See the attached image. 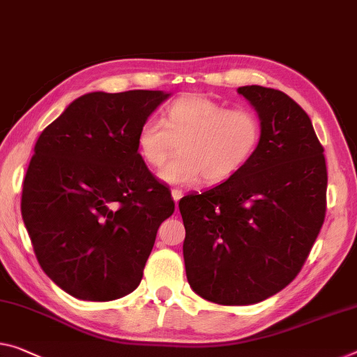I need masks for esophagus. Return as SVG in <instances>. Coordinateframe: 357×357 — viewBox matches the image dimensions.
Instances as JSON below:
<instances>
[{"label":"esophagus","mask_w":357,"mask_h":357,"mask_svg":"<svg viewBox=\"0 0 357 357\" xmlns=\"http://www.w3.org/2000/svg\"><path fill=\"white\" fill-rule=\"evenodd\" d=\"M182 196H183V191L182 190H178V188H174L172 190V197H174L175 202H178L180 199H182Z\"/></svg>","instance_id":"esophagus-1"}]
</instances>
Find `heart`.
I'll return each instance as SVG.
<instances>
[{
  "mask_svg": "<svg viewBox=\"0 0 357 357\" xmlns=\"http://www.w3.org/2000/svg\"><path fill=\"white\" fill-rule=\"evenodd\" d=\"M259 114L228 108L211 97L190 94L164 109L162 121L148 118L135 135L137 153L146 166L161 167L177 144L178 153L160 171L171 185H213L228 180L255 155L261 142Z\"/></svg>",
  "mask_w": 357,
  "mask_h": 357,
  "instance_id": "obj_1",
  "label": "heart"
}]
</instances>
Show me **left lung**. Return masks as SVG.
<instances>
[{
	"mask_svg": "<svg viewBox=\"0 0 357 357\" xmlns=\"http://www.w3.org/2000/svg\"><path fill=\"white\" fill-rule=\"evenodd\" d=\"M263 134L233 177L178 202L186 278L199 297L252 305L300 273L326 218L324 148L311 119L281 91L243 86Z\"/></svg>",
	"mask_w": 357,
	"mask_h": 357,
	"instance_id": "1",
	"label": "left lung"
}]
</instances>
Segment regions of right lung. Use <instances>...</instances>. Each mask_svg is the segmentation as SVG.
I'll list each match as a JSON object with an SVG mask.
<instances>
[{
	"mask_svg": "<svg viewBox=\"0 0 357 357\" xmlns=\"http://www.w3.org/2000/svg\"><path fill=\"white\" fill-rule=\"evenodd\" d=\"M171 94L81 96L38 137L22 218L43 271L79 300L121 298L139 286L171 191L137 153L140 124Z\"/></svg>",
	"mask_w": 357,
	"mask_h": 357,
	"instance_id": "1",
	"label": "right lung"
}]
</instances>
